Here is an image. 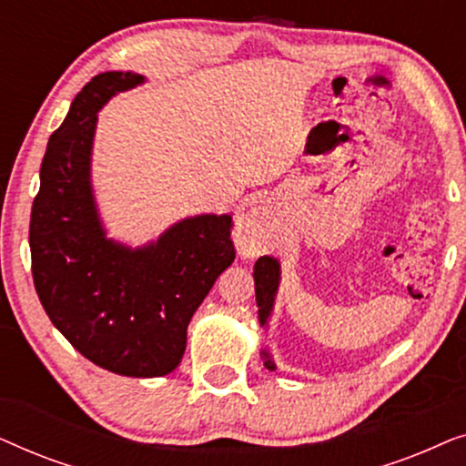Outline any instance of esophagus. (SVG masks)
<instances>
[{
    "label": "esophagus",
    "mask_w": 466,
    "mask_h": 466,
    "mask_svg": "<svg viewBox=\"0 0 466 466\" xmlns=\"http://www.w3.org/2000/svg\"><path fill=\"white\" fill-rule=\"evenodd\" d=\"M269 214L265 208H252L248 214L238 216L235 222V244L244 252H258L269 239Z\"/></svg>",
    "instance_id": "34e87169"
}]
</instances>
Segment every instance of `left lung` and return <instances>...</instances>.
Returning <instances> with one entry per match:
<instances>
[{
    "mask_svg": "<svg viewBox=\"0 0 466 466\" xmlns=\"http://www.w3.org/2000/svg\"><path fill=\"white\" fill-rule=\"evenodd\" d=\"M254 292H257V308H258V322L263 329H269V318L273 314V305H276L279 276H282V267L279 260L273 257H260L254 265ZM260 359L269 371H276V362H273L269 350H260Z\"/></svg>",
    "mask_w": 466,
    "mask_h": 466,
    "instance_id": "left-lung-1",
    "label": "left lung"
}]
</instances>
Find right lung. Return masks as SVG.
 I'll use <instances>...</instances> for the list:
<instances>
[{"label":"right lung","mask_w":466,"mask_h":466,"mask_svg":"<svg viewBox=\"0 0 466 466\" xmlns=\"http://www.w3.org/2000/svg\"><path fill=\"white\" fill-rule=\"evenodd\" d=\"M136 72L95 76L48 139L31 208L34 284L50 322L78 352L127 378L180 365L193 314L233 263L231 214L182 218L144 246L107 238L91 180L97 114L144 85Z\"/></svg>","instance_id":"add662e5"}]
</instances>
